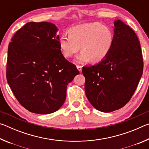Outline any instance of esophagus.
<instances>
[{
    "instance_id": "esophagus-1",
    "label": "esophagus",
    "mask_w": 149,
    "mask_h": 149,
    "mask_svg": "<svg viewBox=\"0 0 149 149\" xmlns=\"http://www.w3.org/2000/svg\"><path fill=\"white\" fill-rule=\"evenodd\" d=\"M76 67H77V70H79V71L80 72H81V71H82V66L81 65H76Z\"/></svg>"
}]
</instances>
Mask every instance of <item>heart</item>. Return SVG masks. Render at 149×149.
Segmentation results:
<instances>
[{
  "label": "heart",
  "instance_id": "obj_1",
  "mask_svg": "<svg viewBox=\"0 0 149 149\" xmlns=\"http://www.w3.org/2000/svg\"><path fill=\"white\" fill-rule=\"evenodd\" d=\"M114 43V33L109 27L99 22L78 25L70 28L69 33H64L59 39V46L65 58L75 56L78 63L99 62L109 54Z\"/></svg>",
  "mask_w": 149,
  "mask_h": 149
}]
</instances>
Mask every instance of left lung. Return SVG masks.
I'll list each match as a JSON object with an SVG mask.
<instances>
[{
	"label": "left lung",
	"mask_w": 149,
	"mask_h": 149,
	"mask_svg": "<svg viewBox=\"0 0 149 149\" xmlns=\"http://www.w3.org/2000/svg\"><path fill=\"white\" fill-rule=\"evenodd\" d=\"M114 25V43L108 56L97 64L82 69L87 99L102 112L118 110L129 102L143 70L137 35L122 20H115Z\"/></svg>",
	"instance_id": "obj_1"
}]
</instances>
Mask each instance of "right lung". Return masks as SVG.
<instances>
[{
  "label": "right lung",
  "mask_w": 149,
  "mask_h": 149,
  "mask_svg": "<svg viewBox=\"0 0 149 149\" xmlns=\"http://www.w3.org/2000/svg\"><path fill=\"white\" fill-rule=\"evenodd\" d=\"M58 30L49 22H28L8 45V85L21 105L35 114L58 110L65 100L68 84L79 74L62 54Z\"/></svg>",
  "instance_id": "obj_1"
}]
</instances>
